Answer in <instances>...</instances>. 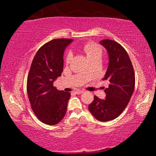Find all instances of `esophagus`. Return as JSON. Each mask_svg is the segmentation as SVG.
<instances>
[{"label": "esophagus", "instance_id": "34e87169", "mask_svg": "<svg viewBox=\"0 0 156 156\" xmlns=\"http://www.w3.org/2000/svg\"><path fill=\"white\" fill-rule=\"evenodd\" d=\"M83 90H76V91H74V93L76 94H80L83 93Z\"/></svg>", "mask_w": 156, "mask_h": 156}]
</instances>
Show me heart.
Masks as SVG:
<instances>
[{
  "label": "heart",
  "instance_id": "obj_1",
  "mask_svg": "<svg viewBox=\"0 0 156 156\" xmlns=\"http://www.w3.org/2000/svg\"><path fill=\"white\" fill-rule=\"evenodd\" d=\"M83 50L88 59L91 61H100L103 55V50L99 44L93 43H86L83 47ZM73 55L71 51H68L65 56L66 63H69L72 59Z\"/></svg>",
  "mask_w": 156,
  "mask_h": 156
}]
</instances>
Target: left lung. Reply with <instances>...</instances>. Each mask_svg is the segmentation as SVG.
<instances>
[{
	"mask_svg": "<svg viewBox=\"0 0 156 156\" xmlns=\"http://www.w3.org/2000/svg\"><path fill=\"white\" fill-rule=\"evenodd\" d=\"M100 44L109 54V66L103 80L109 84L105 89L106 98L95 96L89 110L97 120L105 122L115 119L127 106L135 88V73L127 52L120 44L109 39Z\"/></svg>",
	"mask_w": 156,
	"mask_h": 156,
	"instance_id": "obj_1",
	"label": "left lung"
}]
</instances>
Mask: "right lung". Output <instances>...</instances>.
Segmentation results:
<instances>
[{
  "mask_svg": "<svg viewBox=\"0 0 156 156\" xmlns=\"http://www.w3.org/2000/svg\"><path fill=\"white\" fill-rule=\"evenodd\" d=\"M72 39L58 38L47 42L38 50L31 62L27 92L31 109L42 122L58 123L67 112L69 92L59 91L54 82L63 70V53Z\"/></svg>",
  "mask_w": 156,
  "mask_h": 156,
  "instance_id": "right-lung-1",
  "label": "right lung"
}]
</instances>
